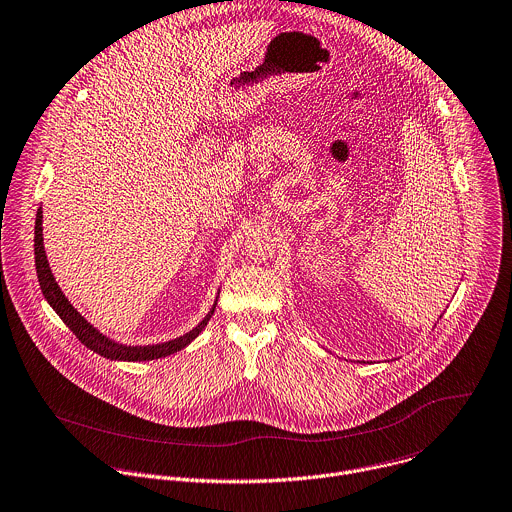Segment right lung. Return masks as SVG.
<instances>
[{
    "mask_svg": "<svg viewBox=\"0 0 512 512\" xmlns=\"http://www.w3.org/2000/svg\"><path fill=\"white\" fill-rule=\"evenodd\" d=\"M42 209H38L36 215V231H34V255H36V271H38V281L42 287V293L46 297V301L52 305V309L60 315V319L74 331V335L80 339V342L96 352L98 356H104L106 360H120V362H146V360H158V358H166L170 354H175L183 348H187L193 339L205 329V325L209 323L211 315L215 313L217 301L213 303L211 311L205 315V319L193 327L189 333L170 339V342L164 344H154V346H124L118 342H112L110 337L102 335L94 325H90L76 309L74 305L68 301V297L62 293L60 285L56 283L46 251H44V235H42Z\"/></svg>",
    "mask_w": 512,
    "mask_h": 512,
    "instance_id": "1",
    "label": "right lung"
}]
</instances>
